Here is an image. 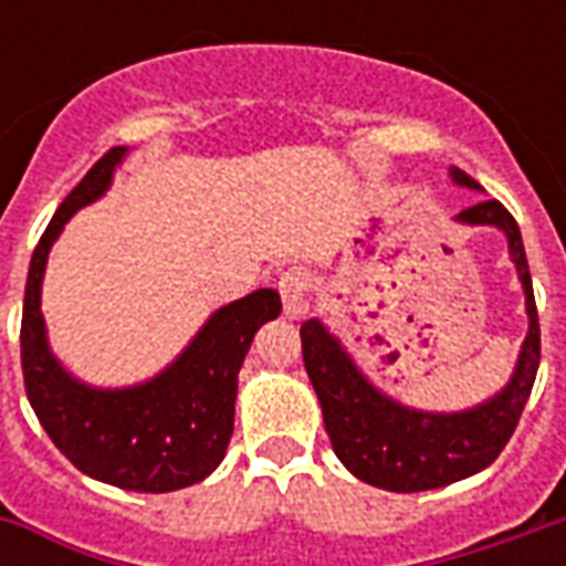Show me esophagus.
<instances>
[{"instance_id":"obj_1","label":"esophagus","mask_w":566,"mask_h":566,"mask_svg":"<svg viewBox=\"0 0 566 566\" xmlns=\"http://www.w3.org/2000/svg\"><path fill=\"white\" fill-rule=\"evenodd\" d=\"M308 287H312V279L303 270H287L279 275V294H282L287 318H300L306 312Z\"/></svg>"}]
</instances>
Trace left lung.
<instances>
[{
    "instance_id": "obj_1",
    "label": "left lung",
    "mask_w": 566,
    "mask_h": 566,
    "mask_svg": "<svg viewBox=\"0 0 566 566\" xmlns=\"http://www.w3.org/2000/svg\"><path fill=\"white\" fill-rule=\"evenodd\" d=\"M451 178L473 190L479 187V181H473L458 166H451ZM458 221L491 223L506 233L512 263L518 270L527 296L531 331L522 345L515 376L494 400L458 416H430V412L406 409L376 391L357 373L352 357L324 331L321 321H306L300 327L303 364L312 388L318 394L324 427L336 458L357 479L397 494L451 485L497 461V454L506 449V442L515 433L539 369V318H536L534 284H531L518 223L500 199L475 202L458 214Z\"/></svg>"
}]
</instances>
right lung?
Masks as SVG:
<instances>
[{"label":"right lung","mask_w":566,"mask_h":566,"mask_svg":"<svg viewBox=\"0 0 566 566\" xmlns=\"http://www.w3.org/2000/svg\"><path fill=\"white\" fill-rule=\"evenodd\" d=\"M120 157L124 148H112L93 163L32 251L20 321V364L35 418L81 473L127 491L163 494L202 482L221 463L233 437L239 367L260 324L279 318L282 300L272 287H260L214 312L185 355L148 385L96 391L72 379L44 339V263L63 223L81 206L103 197Z\"/></svg>","instance_id":"add662e5"}]
</instances>
